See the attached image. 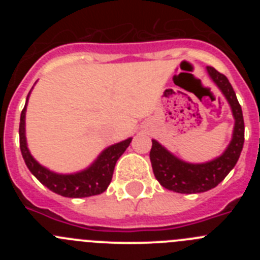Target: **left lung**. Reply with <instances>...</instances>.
I'll use <instances>...</instances> for the list:
<instances>
[{
  "mask_svg": "<svg viewBox=\"0 0 260 260\" xmlns=\"http://www.w3.org/2000/svg\"><path fill=\"white\" fill-rule=\"evenodd\" d=\"M207 71L212 80L217 84L221 92L228 100L232 108L236 123H234L233 138L220 157L204 164H189L172 155L156 141H152L150 152L151 164L156 180L165 189L181 194L204 192L219 185L229 172L237 164L245 141V123L241 105L237 100L233 87L224 74L207 66Z\"/></svg>",
  "mask_w": 260,
  "mask_h": 260,
  "instance_id": "obj_1",
  "label": "left lung"
}]
</instances>
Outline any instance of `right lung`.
<instances>
[{"label": "right lung", "mask_w": 260, "mask_h": 260, "mask_svg": "<svg viewBox=\"0 0 260 260\" xmlns=\"http://www.w3.org/2000/svg\"><path fill=\"white\" fill-rule=\"evenodd\" d=\"M28 96H27V100H28ZM26 107L27 102L23 108L22 114H20L19 144L22 156L29 172L43 185L47 186L48 189L52 190L56 194L66 197V198H86V197H92V195L104 192L108 189L110 181H112L117 160L125 152L128 144L132 143V138L108 147L107 150L103 151L102 155L96 158V161L91 167L87 168L86 171L75 174L53 173V172L48 171L47 168L41 167L35 158L32 157L28 148H27L26 135H24Z\"/></svg>", "instance_id": "right-lung-1"}]
</instances>
